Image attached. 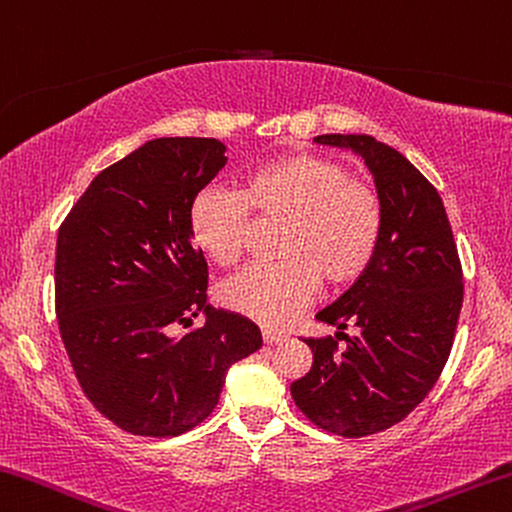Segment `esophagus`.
Masks as SVG:
<instances>
[{"label":"esophagus","mask_w":512,"mask_h":512,"mask_svg":"<svg viewBox=\"0 0 512 512\" xmlns=\"http://www.w3.org/2000/svg\"><path fill=\"white\" fill-rule=\"evenodd\" d=\"M263 341H265L267 345L283 343V341H286V334H277V332H270V329H263Z\"/></svg>","instance_id":"34e87169"}]
</instances>
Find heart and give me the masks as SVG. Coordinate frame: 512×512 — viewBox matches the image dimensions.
Instances as JSON below:
<instances>
[{
    "mask_svg": "<svg viewBox=\"0 0 512 512\" xmlns=\"http://www.w3.org/2000/svg\"><path fill=\"white\" fill-rule=\"evenodd\" d=\"M254 212L283 222L277 267H249L219 290V300L263 327H286L318 286L329 293L361 277L382 231L380 196L345 164L316 153H286L247 178L245 190L212 185L196 194L192 238L217 265L245 251Z\"/></svg>",
    "mask_w": 512,
    "mask_h": 512,
    "instance_id": "heart-1",
    "label": "heart"
}]
</instances>
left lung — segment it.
I'll use <instances>...</instances> for the list:
<instances>
[{"mask_svg": "<svg viewBox=\"0 0 512 512\" xmlns=\"http://www.w3.org/2000/svg\"><path fill=\"white\" fill-rule=\"evenodd\" d=\"M359 155L382 203V231L361 277L318 320L332 336L304 338L311 371L290 384L295 405L334 435L366 437L403 421L442 375L462 309V267L442 196L414 164L375 137L320 135ZM348 324L360 332L342 334Z\"/></svg>", "mask_w": 512, "mask_h": 512, "instance_id": "obj_1", "label": "left lung"}]
</instances>
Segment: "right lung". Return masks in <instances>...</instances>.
I'll list each match as a JSON object with an SVG mask.
<instances>
[{"instance_id": "1", "label": "right lung", "mask_w": 512, "mask_h": 512, "mask_svg": "<svg viewBox=\"0 0 512 512\" xmlns=\"http://www.w3.org/2000/svg\"><path fill=\"white\" fill-rule=\"evenodd\" d=\"M219 139H151L91 180L57 238L59 332L86 398L116 426L176 437L215 410L261 329L206 304L190 210L226 164ZM204 313L176 337V321Z\"/></svg>"}]
</instances>
